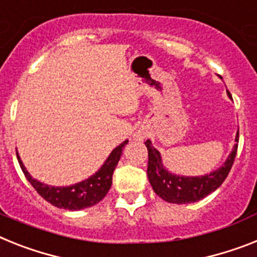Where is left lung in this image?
I'll return each instance as SVG.
<instances>
[{
    "mask_svg": "<svg viewBox=\"0 0 257 257\" xmlns=\"http://www.w3.org/2000/svg\"><path fill=\"white\" fill-rule=\"evenodd\" d=\"M228 96L231 98L230 91H227ZM236 145L226 161L225 166L217 171L205 176H197V178H185V176H176L167 172L162 165L161 155L158 150H155L152 146V142L146 141L145 145L148 148L149 162H148V178L152 184L153 189L157 195L165 201L172 204H189L201 200L209 193L214 192L222 183L227 178L228 172L234 165L235 155L238 150L239 132L236 136Z\"/></svg>",
    "mask_w": 257,
    "mask_h": 257,
    "instance_id": "obj_1",
    "label": "left lung"
}]
</instances>
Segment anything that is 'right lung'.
<instances>
[{
  "label": "right lung",
  "instance_id": "1",
  "mask_svg": "<svg viewBox=\"0 0 257 257\" xmlns=\"http://www.w3.org/2000/svg\"><path fill=\"white\" fill-rule=\"evenodd\" d=\"M126 144L128 141H124L121 145H118L111 153L102 169L99 170L95 175H92L85 182L70 185V187H51V185L38 182L26 171L22 161L19 159V155L17 157H18L19 166H21L26 179L31 183L35 191L44 198L45 201H48L49 204L57 206V208L66 209V210H81V209L95 205L105 197L107 192L111 188L113 171L120 161L122 149Z\"/></svg>",
  "mask_w": 257,
  "mask_h": 257
}]
</instances>
